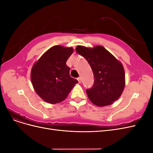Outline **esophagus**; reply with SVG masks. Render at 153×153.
I'll list each match as a JSON object with an SVG mask.
<instances>
[{
	"label": "esophagus",
	"instance_id": "obj_1",
	"mask_svg": "<svg viewBox=\"0 0 153 153\" xmlns=\"http://www.w3.org/2000/svg\"><path fill=\"white\" fill-rule=\"evenodd\" d=\"M77 80H78V82H79L80 84V83L82 82V78H81V77H78V78H77Z\"/></svg>",
	"mask_w": 153,
	"mask_h": 153
}]
</instances>
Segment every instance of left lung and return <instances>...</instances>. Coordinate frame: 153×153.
Wrapping results in <instances>:
<instances>
[{
	"label": "left lung",
	"instance_id": "obj_1",
	"mask_svg": "<svg viewBox=\"0 0 153 153\" xmlns=\"http://www.w3.org/2000/svg\"><path fill=\"white\" fill-rule=\"evenodd\" d=\"M76 52L87 60L93 72L94 83L86 91L88 98L98 106L112 104L121 96L125 85L121 62L101 46L91 48L77 46Z\"/></svg>",
	"mask_w": 153,
	"mask_h": 153
}]
</instances>
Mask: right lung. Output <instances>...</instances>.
Returning <instances> with one entry per match:
<instances>
[{
  "mask_svg": "<svg viewBox=\"0 0 153 153\" xmlns=\"http://www.w3.org/2000/svg\"><path fill=\"white\" fill-rule=\"evenodd\" d=\"M73 52L72 47L53 46L32 66V84L36 93L46 102H61L78 83L77 80L70 76V68L66 64Z\"/></svg>",
  "mask_w": 153,
  "mask_h": 153,
  "instance_id": "right-lung-1",
  "label": "right lung"
}]
</instances>
